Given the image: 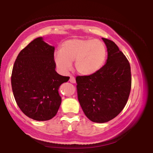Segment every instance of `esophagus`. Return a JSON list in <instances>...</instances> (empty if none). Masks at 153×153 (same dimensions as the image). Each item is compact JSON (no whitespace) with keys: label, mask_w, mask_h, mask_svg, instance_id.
I'll use <instances>...</instances> for the list:
<instances>
[{"label":"esophagus","mask_w":153,"mask_h":153,"mask_svg":"<svg viewBox=\"0 0 153 153\" xmlns=\"http://www.w3.org/2000/svg\"><path fill=\"white\" fill-rule=\"evenodd\" d=\"M70 82H72V83H75V82H76V80H75V77L71 76V78H70Z\"/></svg>","instance_id":"34e87169"}]
</instances>
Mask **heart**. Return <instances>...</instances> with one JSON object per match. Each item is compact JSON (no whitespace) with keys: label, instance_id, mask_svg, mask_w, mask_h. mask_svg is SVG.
Segmentation results:
<instances>
[{"label":"heart","instance_id":"heart-1","mask_svg":"<svg viewBox=\"0 0 153 153\" xmlns=\"http://www.w3.org/2000/svg\"><path fill=\"white\" fill-rule=\"evenodd\" d=\"M106 57L105 45L99 39H72L64 42L60 50L54 54L55 65L60 73L65 74L72 68L82 75H91L102 68Z\"/></svg>","mask_w":153,"mask_h":153}]
</instances>
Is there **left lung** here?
I'll return each instance as SVG.
<instances>
[{"label":"left lung","mask_w":153,"mask_h":153,"mask_svg":"<svg viewBox=\"0 0 153 153\" xmlns=\"http://www.w3.org/2000/svg\"><path fill=\"white\" fill-rule=\"evenodd\" d=\"M102 39L108 52L106 62L94 74L76 77L80 106L88 118L96 123L108 122L122 111L131 85L127 57L114 42Z\"/></svg>","instance_id":"obj_1"}]
</instances>
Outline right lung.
<instances>
[{
  "label": "right lung",
  "mask_w": 153,
  "mask_h": 153,
  "mask_svg": "<svg viewBox=\"0 0 153 153\" xmlns=\"http://www.w3.org/2000/svg\"><path fill=\"white\" fill-rule=\"evenodd\" d=\"M54 47L38 37L19 52L13 65L11 86L22 111L36 121L50 120L60 106L59 88L70 77L55 71Z\"/></svg>",
  "instance_id": "add662e5"
}]
</instances>
